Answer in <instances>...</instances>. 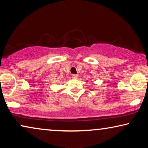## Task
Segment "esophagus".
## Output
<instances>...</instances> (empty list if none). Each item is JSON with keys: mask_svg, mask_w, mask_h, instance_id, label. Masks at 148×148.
Instances as JSON below:
<instances>
[{"mask_svg": "<svg viewBox=\"0 0 148 148\" xmlns=\"http://www.w3.org/2000/svg\"><path fill=\"white\" fill-rule=\"evenodd\" d=\"M78 77H79L78 75H75V74H73V75H72V78H73V79H77Z\"/></svg>", "mask_w": 148, "mask_h": 148, "instance_id": "obj_1", "label": "esophagus"}]
</instances>
